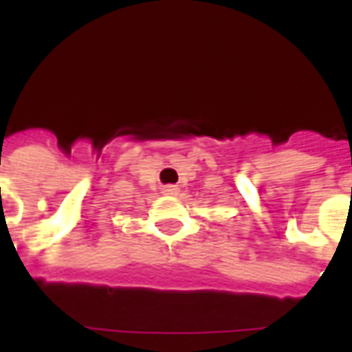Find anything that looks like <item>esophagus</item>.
Wrapping results in <instances>:
<instances>
[{
    "label": "esophagus",
    "instance_id": "esophagus-1",
    "mask_svg": "<svg viewBox=\"0 0 352 352\" xmlns=\"http://www.w3.org/2000/svg\"><path fill=\"white\" fill-rule=\"evenodd\" d=\"M162 190H164V194H168V196H175L177 192H179V188H177L175 184H166Z\"/></svg>",
    "mask_w": 352,
    "mask_h": 352
}]
</instances>
